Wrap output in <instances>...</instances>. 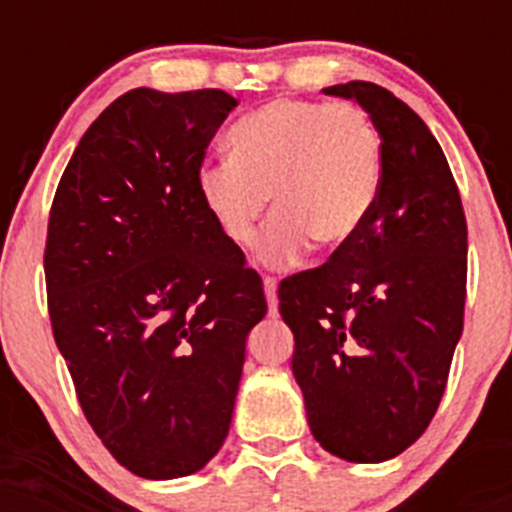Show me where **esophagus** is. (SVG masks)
I'll return each instance as SVG.
<instances>
[{"label":"esophagus","mask_w":512,"mask_h":512,"mask_svg":"<svg viewBox=\"0 0 512 512\" xmlns=\"http://www.w3.org/2000/svg\"><path fill=\"white\" fill-rule=\"evenodd\" d=\"M262 287H265L267 307H270V314H277V280L275 277H265L262 280Z\"/></svg>","instance_id":"obj_1"}]
</instances>
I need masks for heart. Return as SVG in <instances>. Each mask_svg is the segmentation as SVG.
Listing matches in <instances>:
<instances>
[{
  "label": "heart",
  "instance_id": "b5f03b06",
  "mask_svg": "<svg viewBox=\"0 0 512 512\" xmlns=\"http://www.w3.org/2000/svg\"><path fill=\"white\" fill-rule=\"evenodd\" d=\"M225 146L230 160L198 170L200 203L227 242L247 247L270 195L275 218L257 252L270 267L312 242L347 245L379 198V131L352 103L275 98L232 123Z\"/></svg>",
  "mask_w": 512,
  "mask_h": 512
}]
</instances>
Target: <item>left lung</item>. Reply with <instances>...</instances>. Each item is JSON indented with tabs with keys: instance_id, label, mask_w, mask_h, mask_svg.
<instances>
[{
	"instance_id": "obj_1",
	"label": "left lung",
	"mask_w": 512,
	"mask_h": 512,
	"mask_svg": "<svg viewBox=\"0 0 512 512\" xmlns=\"http://www.w3.org/2000/svg\"><path fill=\"white\" fill-rule=\"evenodd\" d=\"M352 98L381 138L369 220L329 262L282 280L292 374L314 438L352 463H381L426 431L463 332L468 230L441 146L401 98L369 81Z\"/></svg>"
}]
</instances>
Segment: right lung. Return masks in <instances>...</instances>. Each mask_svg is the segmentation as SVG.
<instances>
[{
    "mask_svg": "<svg viewBox=\"0 0 512 512\" xmlns=\"http://www.w3.org/2000/svg\"><path fill=\"white\" fill-rule=\"evenodd\" d=\"M237 106L220 89H133L56 188L44 272L56 347L111 456L151 480L200 471L230 431L262 280L205 213L198 170Z\"/></svg>",
    "mask_w": 512,
    "mask_h": 512,
    "instance_id": "1",
    "label": "right lung"
}]
</instances>
